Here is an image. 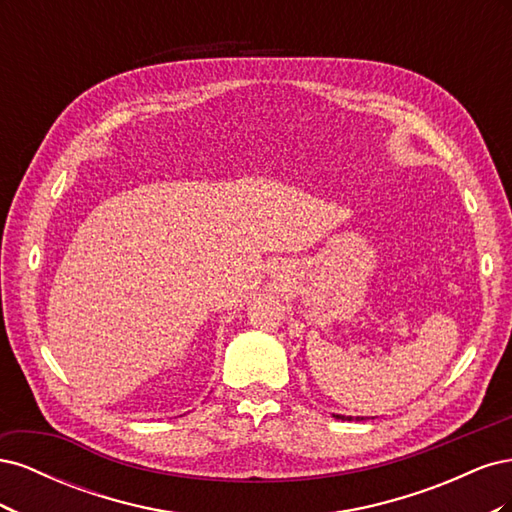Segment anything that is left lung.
Masks as SVG:
<instances>
[{
	"instance_id": "1",
	"label": "left lung",
	"mask_w": 512,
	"mask_h": 512,
	"mask_svg": "<svg viewBox=\"0 0 512 512\" xmlns=\"http://www.w3.org/2000/svg\"><path fill=\"white\" fill-rule=\"evenodd\" d=\"M333 416L335 418H342V421H352V418H354V416H342V414H333ZM363 418L365 416H356V421H363Z\"/></svg>"
}]
</instances>
